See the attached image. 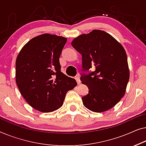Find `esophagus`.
<instances>
[{"instance_id":"34e87169","label":"esophagus","mask_w":146,"mask_h":146,"mask_svg":"<svg viewBox=\"0 0 146 146\" xmlns=\"http://www.w3.org/2000/svg\"><path fill=\"white\" fill-rule=\"evenodd\" d=\"M75 79H76V81H77L78 84L81 83V81H80V78L79 77V75H77V77H75Z\"/></svg>"}]
</instances>
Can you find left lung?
<instances>
[{
    "mask_svg": "<svg viewBox=\"0 0 146 146\" xmlns=\"http://www.w3.org/2000/svg\"><path fill=\"white\" fill-rule=\"evenodd\" d=\"M71 45L81 54V81L89 88L82 97L83 105L95 112L110 109L124 96L130 78L124 48L111 35L99 30L78 36Z\"/></svg>",
    "mask_w": 146,
    "mask_h": 146,
    "instance_id": "1",
    "label": "left lung"
}]
</instances>
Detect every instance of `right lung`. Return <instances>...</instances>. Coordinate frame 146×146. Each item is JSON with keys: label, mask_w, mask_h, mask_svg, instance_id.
Segmentation results:
<instances>
[{"label": "right lung", "mask_w": 146, "mask_h": 146, "mask_svg": "<svg viewBox=\"0 0 146 146\" xmlns=\"http://www.w3.org/2000/svg\"><path fill=\"white\" fill-rule=\"evenodd\" d=\"M67 38L44 34L24 46L16 61V82L26 102L37 110L50 112L63 105L65 94L77 85L61 71L59 57Z\"/></svg>", "instance_id": "obj_1"}]
</instances>
